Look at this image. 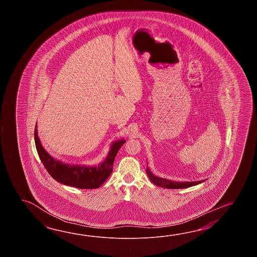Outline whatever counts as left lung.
<instances>
[{"label":"left lung","mask_w":257,"mask_h":257,"mask_svg":"<svg viewBox=\"0 0 257 257\" xmlns=\"http://www.w3.org/2000/svg\"><path fill=\"white\" fill-rule=\"evenodd\" d=\"M146 173H147L148 177L150 178V180L152 181L154 185L164 187V188H168V189L187 188V187H190V186L199 185V184H201V183L206 181V179L205 180L196 181V182L195 181L194 182L193 181L192 182H175V181L168 180L166 178H162V177H158V176L153 175L149 167H147Z\"/></svg>","instance_id":"1"}]
</instances>
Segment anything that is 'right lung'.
<instances>
[{
	"instance_id": "1",
	"label": "right lung",
	"mask_w": 257,
	"mask_h": 257,
	"mask_svg": "<svg viewBox=\"0 0 257 257\" xmlns=\"http://www.w3.org/2000/svg\"><path fill=\"white\" fill-rule=\"evenodd\" d=\"M126 142L124 139L111 143L107 156L98 165L66 164L53 158L44 149L39 135L38 126H35V143L45 168L55 180L65 186H73L80 189H94L102 186L113 171L115 155L121 146Z\"/></svg>"
}]
</instances>
